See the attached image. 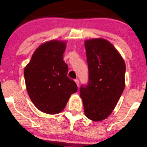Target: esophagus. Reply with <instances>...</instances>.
Returning a JSON list of instances; mask_svg holds the SVG:
<instances>
[{"mask_svg":"<svg viewBox=\"0 0 147 147\" xmlns=\"http://www.w3.org/2000/svg\"><path fill=\"white\" fill-rule=\"evenodd\" d=\"M74 81H75V82L76 83V84H77V86H78H78H79V80H77V79H76L75 80H74Z\"/></svg>","mask_w":147,"mask_h":147,"instance_id":"34e87169","label":"esophagus"}]
</instances>
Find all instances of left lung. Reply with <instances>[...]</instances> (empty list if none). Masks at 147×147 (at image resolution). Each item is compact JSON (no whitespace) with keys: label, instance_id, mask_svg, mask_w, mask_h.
<instances>
[{"label":"left lung","instance_id":"obj_1","mask_svg":"<svg viewBox=\"0 0 147 147\" xmlns=\"http://www.w3.org/2000/svg\"><path fill=\"white\" fill-rule=\"evenodd\" d=\"M85 47L88 82L80 87V97L86 116L94 121H100L112 113L124 91L126 65L107 40H87Z\"/></svg>","mask_w":147,"mask_h":147}]
</instances>
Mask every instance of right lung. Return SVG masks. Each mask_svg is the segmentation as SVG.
I'll return each instance as SVG.
<instances>
[{"instance_id":"right-lung-1","label":"right lung","mask_w":147,"mask_h":147,"mask_svg":"<svg viewBox=\"0 0 147 147\" xmlns=\"http://www.w3.org/2000/svg\"><path fill=\"white\" fill-rule=\"evenodd\" d=\"M65 43L51 41L40 45L24 69L25 84L31 101L41 112L58 114L72 94L78 91L67 77L68 66L63 60Z\"/></svg>"}]
</instances>
